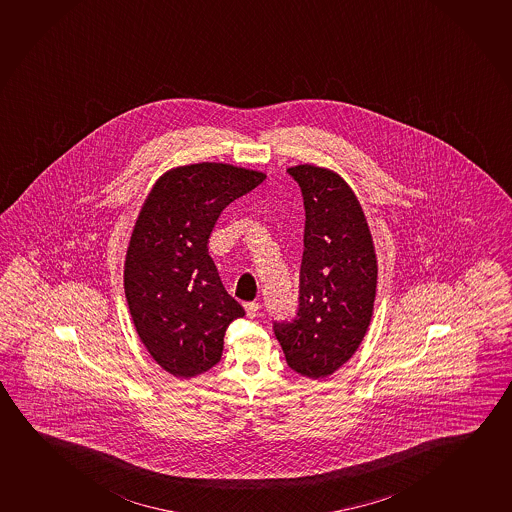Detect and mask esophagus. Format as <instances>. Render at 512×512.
<instances>
[{"label":"esophagus","instance_id":"obj_1","mask_svg":"<svg viewBox=\"0 0 512 512\" xmlns=\"http://www.w3.org/2000/svg\"><path fill=\"white\" fill-rule=\"evenodd\" d=\"M245 310H246V315H248V317H250V319H253V317H255V315H257V313H259L260 304L255 303V301H253V303H246Z\"/></svg>","mask_w":512,"mask_h":512}]
</instances>
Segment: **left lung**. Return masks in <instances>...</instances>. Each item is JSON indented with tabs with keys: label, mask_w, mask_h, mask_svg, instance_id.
<instances>
[{
	"label": "left lung",
	"mask_w": 512,
	"mask_h": 512,
	"mask_svg": "<svg viewBox=\"0 0 512 512\" xmlns=\"http://www.w3.org/2000/svg\"><path fill=\"white\" fill-rule=\"evenodd\" d=\"M303 195L304 250L294 317L273 331L292 370L324 378L347 363L370 326L377 259L354 192L320 167H290Z\"/></svg>",
	"instance_id": "8db88e82"
}]
</instances>
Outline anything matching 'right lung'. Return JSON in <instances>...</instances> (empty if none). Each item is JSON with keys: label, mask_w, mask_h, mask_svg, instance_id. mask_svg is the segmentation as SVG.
Segmentation results:
<instances>
[{"label": "right lung", "mask_w": 512, "mask_h": 512, "mask_svg": "<svg viewBox=\"0 0 512 512\" xmlns=\"http://www.w3.org/2000/svg\"><path fill=\"white\" fill-rule=\"evenodd\" d=\"M262 172L193 163L156 181L135 223L125 294L149 354L174 377L213 368L243 306L223 287L208 245L223 209L262 183Z\"/></svg>", "instance_id": "right-lung-1"}]
</instances>
